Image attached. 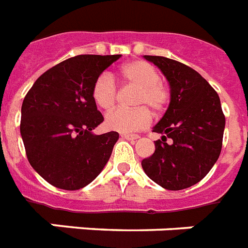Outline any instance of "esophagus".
Returning <instances> with one entry per match:
<instances>
[{"mask_svg":"<svg viewBox=\"0 0 248 248\" xmlns=\"http://www.w3.org/2000/svg\"><path fill=\"white\" fill-rule=\"evenodd\" d=\"M122 137L128 140H137V138H138V136H137V134H126V133H122Z\"/></svg>","mask_w":248,"mask_h":248,"instance_id":"esophagus-1","label":"esophagus"}]
</instances>
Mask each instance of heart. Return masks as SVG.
Returning <instances> with one entry per match:
<instances>
[{
  "mask_svg": "<svg viewBox=\"0 0 248 248\" xmlns=\"http://www.w3.org/2000/svg\"><path fill=\"white\" fill-rule=\"evenodd\" d=\"M120 78L126 84L138 88L134 105L140 108L133 110L115 108L106 115L105 124L111 130L133 133L136 130L143 129L151 123V114L147 108L154 112L162 111L169 102L170 93L161 80L157 69L147 61L134 60L125 64L120 70ZM118 93V84L110 73H102L93 84V100L98 108L104 110H110L114 106Z\"/></svg>",
  "mask_w": 248,
  "mask_h": 248,
  "instance_id": "1",
  "label": "heart"
}]
</instances>
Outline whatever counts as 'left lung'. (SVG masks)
Returning a JSON list of instances; mask_svg holds the SVG:
<instances>
[{"mask_svg":"<svg viewBox=\"0 0 248 248\" xmlns=\"http://www.w3.org/2000/svg\"><path fill=\"white\" fill-rule=\"evenodd\" d=\"M144 59L168 79L170 104L152 130L161 140H155V152L142 160V168L158 186L179 191L199 183L219 158L224 112L217 91L197 71L168 57Z\"/></svg>","mask_w":248,"mask_h":248,"instance_id":"8db88e82","label":"left lung"}]
</instances>
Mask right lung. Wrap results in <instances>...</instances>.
Wrapping results in <instances>:
<instances>
[{"label":"right lung","instance_id":"add662e5","mask_svg":"<svg viewBox=\"0 0 248 248\" xmlns=\"http://www.w3.org/2000/svg\"><path fill=\"white\" fill-rule=\"evenodd\" d=\"M120 55H78L34 82L21 105L20 133L31 168L55 187L75 191L90 184L108 161L118 132L96 136L104 122L92 88Z\"/></svg>","mask_w":248,"mask_h":248}]
</instances>
